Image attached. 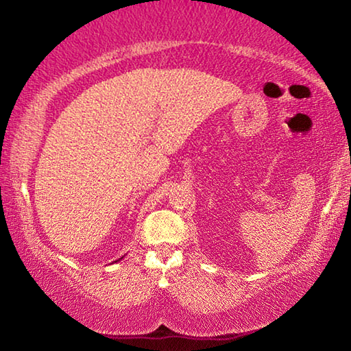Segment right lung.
I'll return each mask as SVG.
<instances>
[{
  "mask_svg": "<svg viewBox=\"0 0 351 351\" xmlns=\"http://www.w3.org/2000/svg\"><path fill=\"white\" fill-rule=\"evenodd\" d=\"M122 258H123V257H121V258H119V260H122ZM119 260H116V261H119Z\"/></svg>",
  "mask_w": 351,
  "mask_h": 351,
  "instance_id": "obj_1",
  "label": "right lung"
}]
</instances>
